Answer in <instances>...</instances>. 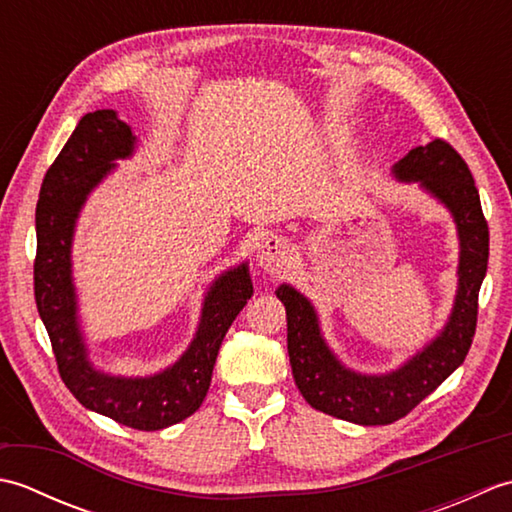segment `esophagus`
Listing matches in <instances>:
<instances>
[{"label":"esophagus","instance_id":"esophagus-1","mask_svg":"<svg viewBox=\"0 0 512 512\" xmlns=\"http://www.w3.org/2000/svg\"><path fill=\"white\" fill-rule=\"evenodd\" d=\"M290 259H292V246L286 237L270 235L262 244H259L257 262L266 270V273H275V275L284 273V270L290 266Z\"/></svg>","mask_w":512,"mask_h":512}]
</instances>
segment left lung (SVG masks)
Wrapping results in <instances>:
<instances>
[{
	"instance_id": "left-lung-1",
	"label": "left lung",
	"mask_w": 512,
	"mask_h": 512,
	"mask_svg": "<svg viewBox=\"0 0 512 512\" xmlns=\"http://www.w3.org/2000/svg\"><path fill=\"white\" fill-rule=\"evenodd\" d=\"M396 176L418 180L449 206L460 231V290L442 336L427 350L389 376H358L347 372L325 347L317 314L306 297L279 286L286 306L288 354L295 383L314 409L356 424H391L416 409L438 389L471 350L477 325V299L488 266V222L480 191L464 158L444 138L411 149L396 165Z\"/></svg>"
}]
</instances>
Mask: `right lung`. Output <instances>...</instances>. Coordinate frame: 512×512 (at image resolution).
<instances>
[{
  "instance_id": "add662e5",
  "label": "right lung",
  "mask_w": 512,
  "mask_h": 512,
  "mask_svg": "<svg viewBox=\"0 0 512 512\" xmlns=\"http://www.w3.org/2000/svg\"><path fill=\"white\" fill-rule=\"evenodd\" d=\"M134 136L112 110L85 114L54 158L37 202L35 301L46 325L59 376L83 407L138 431L171 427L198 411L209 391L217 352L235 317L253 295L246 266L215 281L204 301L191 347L167 372L151 378H112L94 372L76 328L70 279V242L85 195L114 165L132 154Z\"/></svg>"
}]
</instances>
